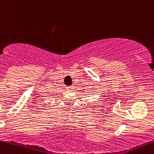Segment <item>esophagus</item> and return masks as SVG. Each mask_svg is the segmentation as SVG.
<instances>
[{
    "label": "esophagus",
    "mask_w": 154,
    "mask_h": 154,
    "mask_svg": "<svg viewBox=\"0 0 154 154\" xmlns=\"http://www.w3.org/2000/svg\"><path fill=\"white\" fill-rule=\"evenodd\" d=\"M72 88H73V86H69V87L68 88H68V89H72Z\"/></svg>",
    "instance_id": "34e87169"
}]
</instances>
